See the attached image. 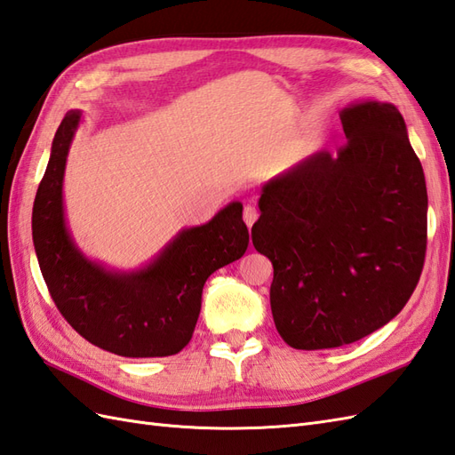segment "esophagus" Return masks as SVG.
I'll use <instances>...</instances> for the list:
<instances>
[{"label":"esophagus","instance_id":"1","mask_svg":"<svg viewBox=\"0 0 455 455\" xmlns=\"http://www.w3.org/2000/svg\"><path fill=\"white\" fill-rule=\"evenodd\" d=\"M256 220H258V211L253 209L251 205L244 207V223L248 225V228H251V225L256 223Z\"/></svg>","mask_w":455,"mask_h":455}]
</instances>
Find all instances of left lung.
Listing matches in <instances>:
<instances>
[{
	"label": "left lung",
	"instance_id": "1",
	"mask_svg": "<svg viewBox=\"0 0 455 455\" xmlns=\"http://www.w3.org/2000/svg\"><path fill=\"white\" fill-rule=\"evenodd\" d=\"M347 145L318 151L261 188L251 242L273 263V322L284 343H355L403 310L427 251L425 172L392 102L341 112Z\"/></svg>",
	"mask_w": 455,
	"mask_h": 455
}]
</instances>
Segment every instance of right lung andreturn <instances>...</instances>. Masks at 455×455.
<instances>
[{
	"instance_id": "obj_1",
	"label": "right lung",
	"mask_w": 455,
	"mask_h": 455,
	"mask_svg": "<svg viewBox=\"0 0 455 455\" xmlns=\"http://www.w3.org/2000/svg\"><path fill=\"white\" fill-rule=\"evenodd\" d=\"M83 118L69 110L52 141L33 207L42 277L63 318L89 343L120 356H171L192 339L211 273L240 259L250 235L242 204L230 202L205 225L182 228L140 269L122 271L84 256L71 236L63 174Z\"/></svg>"
}]
</instances>
